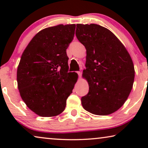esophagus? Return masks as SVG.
Listing matches in <instances>:
<instances>
[{
	"label": "esophagus",
	"mask_w": 148,
	"mask_h": 148,
	"mask_svg": "<svg viewBox=\"0 0 148 148\" xmlns=\"http://www.w3.org/2000/svg\"><path fill=\"white\" fill-rule=\"evenodd\" d=\"M77 74H78V76H79V78H81V77H82V72H80V71H77Z\"/></svg>",
	"instance_id": "34e87169"
}]
</instances>
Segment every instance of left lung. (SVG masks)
Here are the masks:
<instances>
[{"label": "left lung", "mask_w": 148, "mask_h": 148, "mask_svg": "<svg viewBox=\"0 0 148 148\" xmlns=\"http://www.w3.org/2000/svg\"><path fill=\"white\" fill-rule=\"evenodd\" d=\"M76 37L86 48L83 76L89 92L82 99L85 110L108 115L124 104L133 88L135 69L129 52L116 36L97 24H77Z\"/></svg>", "instance_id": "8db88e82"}]
</instances>
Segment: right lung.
Returning <instances> with one entry per match:
<instances>
[{
    "mask_svg": "<svg viewBox=\"0 0 148 148\" xmlns=\"http://www.w3.org/2000/svg\"><path fill=\"white\" fill-rule=\"evenodd\" d=\"M75 25L45 28L28 44L20 60L17 81L22 100L40 116L63 112L77 79L68 72L66 49L73 40Z\"/></svg>",
    "mask_w": 148,
    "mask_h": 148,
    "instance_id": "right-lung-1",
    "label": "right lung"
}]
</instances>
